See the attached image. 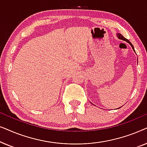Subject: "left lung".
<instances>
[{
  "mask_svg": "<svg viewBox=\"0 0 147 147\" xmlns=\"http://www.w3.org/2000/svg\"><path fill=\"white\" fill-rule=\"evenodd\" d=\"M117 37H118V38L119 39H122V40H123V41H126L127 42V43H128L130 44V45H131V47H132V49L134 50V51L135 52V50H134V47H133V45H132V44L130 43V42L129 41V40H128L127 39H126L125 37H124V36H122L121 34H120V33H117ZM120 108H121V107H120Z\"/></svg>",
  "mask_w": 147,
  "mask_h": 147,
  "instance_id": "1",
  "label": "left lung"
}]
</instances>
